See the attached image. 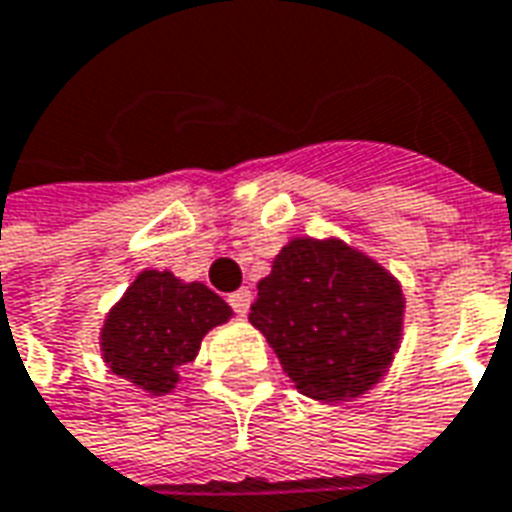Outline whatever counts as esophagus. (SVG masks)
Listing matches in <instances>:
<instances>
[{"label":"esophagus","instance_id":"obj_1","mask_svg":"<svg viewBox=\"0 0 512 512\" xmlns=\"http://www.w3.org/2000/svg\"><path fill=\"white\" fill-rule=\"evenodd\" d=\"M251 300H253V294L248 286H242V289H237L234 294H229V305L234 308V311L240 313V316H245V313H248V308H251Z\"/></svg>","mask_w":512,"mask_h":512}]
</instances>
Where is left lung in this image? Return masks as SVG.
I'll use <instances>...</instances> for the list:
<instances>
[{"mask_svg":"<svg viewBox=\"0 0 512 512\" xmlns=\"http://www.w3.org/2000/svg\"><path fill=\"white\" fill-rule=\"evenodd\" d=\"M251 324L302 395L352 401L382 382L404 338L393 272L338 237H292L256 283Z\"/></svg>","mask_w":512,"mask_h":512,"instance_id":"1","label":"left lung"}]
</instances>
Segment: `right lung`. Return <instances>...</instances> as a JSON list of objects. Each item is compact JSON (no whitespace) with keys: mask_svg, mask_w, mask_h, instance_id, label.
Wrapping results in <instances>:
<instances>
[{"mask_svg":"<svg viewBox=\"0 0 512 512\" xmlns=\"http://www.w3.org/2000/svg\"><path fill=\"white\" fill-rule=\"evenodd\" d=\"M234 316L231 305L201 281H179L169 270H141L108 308L100 354L111 374L149 395L177 390L179 371L201 349L204 335Z\"/></svg>","mask_w":512,"mask_h":512,"instance_id":"right-lung-1","label":"right lung"}]
</instances>
